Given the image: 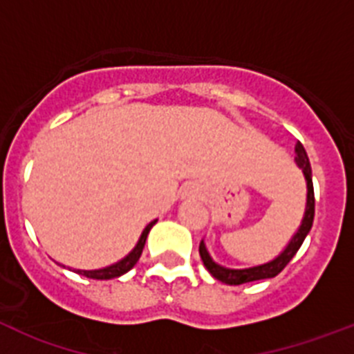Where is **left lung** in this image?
Listing matches in <instances>:
<instances>
[{"mask_svg": "<svg viewBox=\"0 0 354 354\" xmlns=\"http://www.w3.org/2000/svg\"><path fill=\"white\" fill-rule=\"evenodd\" d=\"M294 152H296V165H298L299 170L303 171V177H305L306 183V204H305V212H303L301 223H299L298 230L292 234L290 241L286 245V248L278 253L277 257L270 262H264V264L259 266H250V268H243V270H234V268H227V266H221L218 262H214V259L211 257L207 246L202 241L200 243V257L202 262L207 268L209 273L220 280V282L227 283V286H241V283L248 282H257V280H264V278H273L277 277L280 271L286 268L290 262V259L296 255L299 248H301L303 241L310 232L312 223H314V212H315V200H314V184H312V168L310 161H308V156H306L305 149H303L301 143H296L294 147Z\"/></svg>", "mask_w": 354, "mask_h": 354, "instance_id": "8db88e82", "label": "left lung"}]
</instances>
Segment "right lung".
Returning <instances> with one entry per match:
<instances>
[{
	"instance_id": "add662e5",
	"label": "right lung",
	"mask_w": 354,
	"mask_h": 354,
	"mask_svg": "<svg viewBox=\"0 0 354 354\" xmlns=\"http://www.w3.org/2000/svg\"><path fill=\"white\" fill-rule=\"evenodd\" d=\"M156 221L158 220L150 221V223L143 228V232H142V236H140L136 246H134V248L127 253L126 257L120 259L118 262H115V264H111V266H106V268H101V270H74V271H76L77 274H83V277H86V278H93V280H111V278H117V277H122V274H126L127 271L133 270L134 266H136V262L140 261V255H142L143 246H145L147 236H149L150 228L156 225Z\"/></svg>"
}]
</instances>
